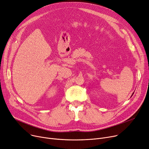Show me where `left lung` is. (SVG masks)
I'll use <instances>...</instances> for the list:
<instances>
[{"mask_svg":"<svg viewBox=\"0 0 149 149\" xmlns=\"http://www.w3.org/2000/svg\"><path fill=\"white\" fill-rule=\"evenodd\" d=\"M133 94H134V93H133ZM133 94H132V95H133Z\"/></svg>","mask_w":149,"mask_h":149,"instance_id":"obj_1","label":"left lung"}]
</instances>
